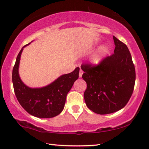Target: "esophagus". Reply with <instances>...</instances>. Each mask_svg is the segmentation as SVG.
<instances>
[{
	"mask_svg": "<svg viewBox=\"0 0 149 149\" xmlns=\"http://www.w3.org/2000/svg\"><path fill=\"white\" fill-rule=\"evenodd\" d=\"M83 74H84V72H83V70H80L79 73V77L80 78L82 77Z\"/></svg>",
	"mask_w": 149,
	"mask_h": 149,
	"instance_id": "obj_1",
	"label": "esophagus"
}]
</instances>
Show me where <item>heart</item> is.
<instances>
[{
	"label": "heart",
	"mask_w": 149,
	"mask_h": 149,
	"mask_svg": "<svg viewBox=\"0 0 149 149\" xmlns=\"http://www.w3.org/2000/svg\"><path fill=\"white\" fill-rule=\"evenodd\" d=\"M108 52V47L103 46L100 47L97 52L93 54L90 58V61L93 65H97L102 61L104 55Z\"/></svg>",
	"instance_id": "b5f03b06"
}]
</instances>
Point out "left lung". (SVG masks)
<instances>
[{
  "label": "left lung",
  "mask_w": 149,
  "mask_h": 149,
  "mask_svg": "<svg viewBox=\"0 0 149 149\" xmlns=\"http://www.w3.org/2000/svg\"><path fill=\"white\" fill-rule=\"evenodd\" d=\"M114 54L97 65L84 64L81 68L87 83L84 99L87 107L98 114L114 113L129 101L134 89L135 70L130 52L123 42L113 36Z\"/></svg>",
  "instance_id": "obj_1"
}]
</instances>
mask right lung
Listing matches in <instances>:
<instances>
[{
    "label": "right lung",
    "instance_id": "1",
    "mask_svg": "<svg viewBox=\"0 0 149 149\" xmlns=\"http://www.w3.org/2000/svg\"><path fill=\"white\" fill-rule=\"evenodd\" d=\"M22 47L16 58L12 70V83L15 95L20 105L29 114L39 118H53L64 108L66 96L79 77V68L70 74L62 75L51 84L41 88H30L25 85L19 75V65Z\"/></svg>",
    "mask_w": 149,
    "mask_h": 149
}]
</instances>
